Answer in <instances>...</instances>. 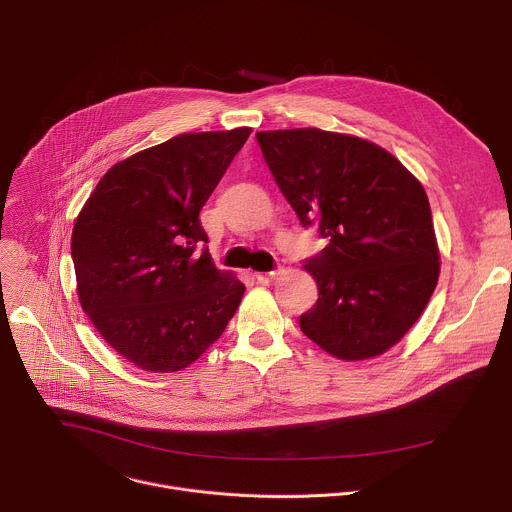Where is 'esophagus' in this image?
<instances>
[{"mask_svg": "<svg viewBox=\"0 0 512 512\" xmlns=\"http://www.w3.org/2000/svg\"><path fill=\"white\" fill-rule=\"evenodd\" d=\"M277 275H279V269H275V271H257V273H255V279H257L259 283H269V281H273Z\"/></svg>", "mask_w": 512, "mask_h": 512, "instance_id": "obj_1", "label": "esophagus"}]
</instances>
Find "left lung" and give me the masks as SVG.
Listing matches in <instances>:
<instances>
[{"mask_svg":"<svg viewBox=\"0 0 512 512\" xmlns=\"http://www.w3.org/2000/svg\"><path fill=\"white\" fill-rule=\"evenodd\" d=\"M300 223L328 245L304 269L318 302L302 332L340 360L395 346L423 314L440 277V249L421 182L381 145L318 127L255 133Z\"/></svg>","mask_w":512,"mask_h":512,"instance_id":"8db88e82","label":"left lung"}]
</instances>
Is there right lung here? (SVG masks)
Listing matches in <instances>:
<instances>
[{"mask_svg": "<svg viewBox=\"0 0 512 512\" xmlns=\"http://www.w3.org/2000/svg\"><path fill=\"white\" fill-rule=\"evenodd\" d=\"M251 127L182 133L99 180L72 229L83 310L103 340L148 373L186 369L221 338L245 283L216 269L200 210Z\"/></svg>", "mask_w": 512, "mask_h": 512, "instance_id": "obj_1", "label": "right lung"}]
</instances>
